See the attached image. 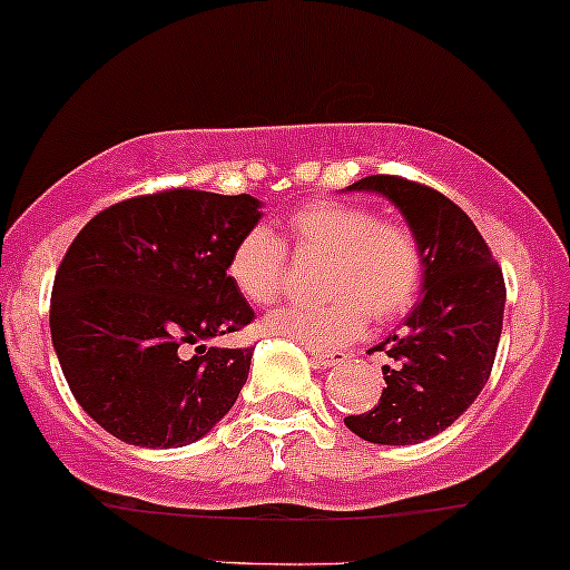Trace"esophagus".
I'll return each instance as SVG.
<instances>
[{"instance_id": "esophagus-1", "label": "esophagus", "mask_w": 570, "mask_h": 570, "mask_svg": "<svg viewBox=\"0 0 570 570\" xmlns=\"http://www.w3.org/2000/svg\"><path fill=\"white\" fill-rule=\"evenodd\" d=\"M311 360H314V365H318V367H335V365H341L343 360H346V354H341V352H316V348H311Z\"/></svg>"}]
</instances>
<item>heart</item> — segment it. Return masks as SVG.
Returning a JSON list of instances; mask_svg holds the SVG:
<instances>
[{"mask_svg":"<svg viewBox=\"0 0 570 570\" xmlns=\"http://www.w3.org/2000/svg\"><path fill=\"white\" fill-rule=\"evenodd\" d=\"M284 242L299 259H324V303L286 305L265 318V333L308 348H335L376 322L395 318L416 303L424 256L414 229L381 222L376 210L354 203L303 205L286 222ZM229 281L248 303L267 305L284 289L286 249L267 227L246 229L227 262Z\"/></svg>","mask_w":570,"mask_h":570,"instance_id":"heart-1","label":"heart"}]
</instances>
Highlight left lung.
<instances>
[{"mask_svg":"<svg viewBox=\"0 0 570 570\" xmlns=\"http://www.w3.org/2000/svg\"><path fill=\"white\" fill-rule=\"evenodd\" d=\"M346 191L390 199L422 246V299L400 333L373 346L392 360L381 367L386 386L371 411L343 419L365 441L411 446L452 428L484 390L503 330V273L476 224L441 191L397 175H367Z\"/></svg>","mask_w":570,"mask_h":570,"instance_id":"obj_1","label":"left lung"}]
</instances>
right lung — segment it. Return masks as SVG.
Segmentation results:
<instances>
[{"label":"right lung","instance_id":"obj_1","mask_svg":"<svg viewBox=\"0 0 570 570\" xmlns=\"http://www.w3.org/2000/svg\"><path fill=\"white\" fill-rule=\"evenodd\" d=\"M259 208L252 194H146L94 216L67 248L53 348L80 409L118 441L189 446L235 405L254 348L208 341L254 318L227 262Z\"/></svg>","mask_w":570,"mask_h":570}]
</instances>
